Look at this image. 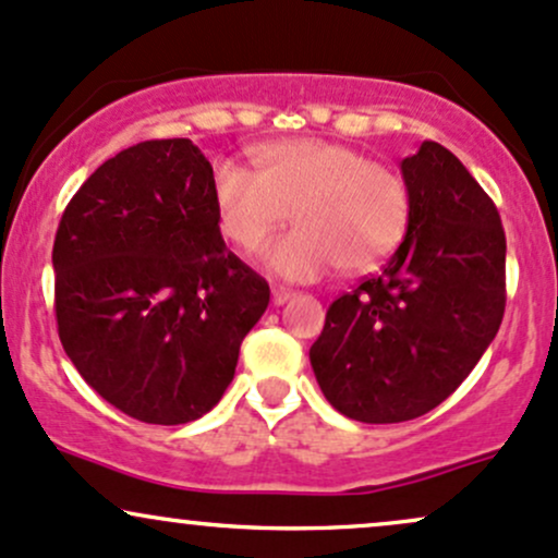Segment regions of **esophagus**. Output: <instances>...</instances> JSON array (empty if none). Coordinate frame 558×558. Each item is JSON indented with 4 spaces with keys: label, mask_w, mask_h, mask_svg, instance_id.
I'll return each instance as SVG.
<instances>
[{
    "label": "esophagus",
    "mask_w": 558,
    "mask_h": 558,
    "mask_svg": "<svg viewBox=\"0 0 558 558\" xmlns=\"http://www.w3.org/2000/svg\"><path fill=\"white\" fill-rule=\"evenodd\" d=\"M290 298H295V292L287 290V287H274V290H271V300H274V305H284L287 300H290Z\"/></svg>",
    "instance_id": "1"
}]
</instances>
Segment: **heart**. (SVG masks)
Instances as JSON below:
<instances>
[{
    "label": "heart",
    "instance_id": "heart-1",
    "mask_svg": "<svg viewBox=\"0 0 558 558\" xmlns=\"http://www.w3.org/2000/svg\"><path fill=\"white\" fill-rule=\"evenodd\" d=\"M260 171L221 160L213 168L218 223L236 247H255L295 210L298 227L260 247V263L281 279L377 268L403 242L411 218L409 186L396 168L361 149L324 140L260 147Z\"/></svg>",
    "mask_w": 558,
    "mask_h": 558
}]
</instances>
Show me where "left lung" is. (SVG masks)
I'll return each instance as SVG.
<instances>
[{
  "label": "left lung",
  "instance_id": "8db88e82",
  "mask_svg": "<svg viewBox=\"0 0 558 558\" xmlns=\"http://www.w3.org/2000/svg\"><path fill=\"white\" fill-rule=\"evenodd\" d=\"M409 231L379 274L329 305L311 366L324 398L363 424L424 416L469 377L506 308V234L464 162L424 142L400 162Z\"/></svg>",
  "mask_w": 558,
  "mask_h": 558
}]
</instances>
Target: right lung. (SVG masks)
<instances>
[{
    "instance_id": "obj_1",
    "label": "right lung",
    "mask_w": 558,
    "mask_h": 558,
    "mask_svg": "<svg viewBox=\"0 0 558 558\" xmlns=\"http://www.w3.org/2000/svg\"><path fill=\"white\" fill-rule=\"evenodd\" d=\"M52 266L68 359L147 424L208 414L271 298L223 245L213 166L190 140L140 142L105 160L62 213Z\"/></svg>"
}]
</instances>
